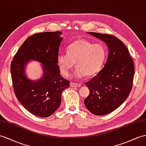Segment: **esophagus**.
I'll use <instances>...</instances> for the list:
<instances>
[{
  "mask_svg": "<svg viewBox=\"0 0 146 146\" xmlns=\"http://www.w3.org/2000/svg\"><path fill=\"white\" fill-rule=\"evenodd\" d=\"M70 86L73 88H76V87H80L81 84L76 83H70Z\"/></svg>",
  "mask_w": 146,
  "mask_h": 146,
  "instance_id": "1",
  "label": "esophagus"
}]
</instances>
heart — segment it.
<instances>
[{
    "label": "heart",
    "mask_w": 146,
    "mask_h": 146,
    "mask_svg": "<svg viewBox=\"0 0 146 146\" xmlns=\"http://www.w3.org/2000/svg\"><path fill=\"white\" fill-rule=\"evenodd\" d=\"M106 55V48L102 44L78 39L67 47V54L58 55L57 65L63 76L68 75L75 63L76 77L93 76L102 68Z\"/></svg>",
    "instance_id": "heart-1"
}]
</instances>
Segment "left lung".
<instances>
[{"label":"left lung","instance_id":"obj_1","mask_svg":"<svg viewBox=\"0 0 146 146\" xmlns=\"http://www.w3.org/2000/svg\"><path fill=\"white\" fill-rule=\"evenodd\" d=\"M105 42L109 55L104 68L86 83L89 94L84 100L86 107L96 115L114 111L128 98L133 87L134 67L128 49L112 35L88 33Z\"/></svg>","mask_w":146,"mask_h":146}]
</instances>
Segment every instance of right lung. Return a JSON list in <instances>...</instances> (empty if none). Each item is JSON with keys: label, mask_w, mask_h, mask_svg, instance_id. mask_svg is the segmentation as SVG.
<instances>
[{"label": "right lung", "mask_w": 146, "mask_h": 146, "mask_svg": "<svg viewBox=\"0 0 146 146\" xmlns=\"http://www.w3.org/2000/svg\"><path fill=\"white\" fill-rule=\"evenodd\" d=\"M60 31L44 32L31 36L18 50L11 63L10 72L15 94L26 109L39 117L52 115L60 106L62 94L70 82L61 76L57 65ZM31 60L41 63L43 74L32 80L25 68Z\"/></svg>", "instance_id": "obj_1"}]
</instances>
